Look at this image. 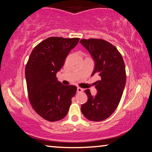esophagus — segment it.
<instances>
[{
  "mask_svg": "<svg viewBox=\"0 0 152 152\" xmlns=\"http://www.w3.org/2000/svg\"><path fill=\"white\" fill-rule=\"evenodd\" d=\"M82 91H83V89H82V88H80V87H78L77 88V92H82Z\"/></svg>",
  "mask_w": 152,
  "mask_h": 152,
  "instance_id": "esophagus-1",
  "label": "esophagus"
}]
</instances>
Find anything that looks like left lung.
Here are the masks:
<instances>
[{
    "mask_svg": "<svg viewBox=\"0 0 152 152\" xmlns=\"http://www.w3.org/2000/svg\"><path fill=\"white\" fill-rule=\"evenodd\" d=\"M82 45L91 53L95 61L92 75L98 74L101 80L96 82L97 94L92 96L85 90L88 101L81 106L87 119L101 121L111 115L119 105L126 83L124 61L117 49L101 39H82Z\"/></svg>",
    "mask_w": 152,
    "mask_h": 152,
    "instance_id": "8db88e82",
    "label": "left lung"
}]
</instances>
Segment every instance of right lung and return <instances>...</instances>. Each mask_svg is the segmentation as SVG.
I'll use <instances>...</instances> for the list:
<instances>
[{"label": "right lung", "mask_w": 152, "mask_h": 152, "mask_svg": "<svg viewBox=\"0 0 152 152\" xmlns=\"http://www.w3.org/2000/svg\"><path fill=\"white\" fill-rule=\"evenodd\" d=\"M79 38L51 37L36 45L25 67L28 96L35 111L43 119L58 121L66 116L77 88L63 85L56 73Z\"/></svg>", "instance_id": "obj_1"}]
</instances>
